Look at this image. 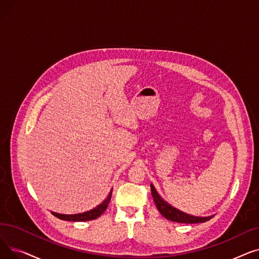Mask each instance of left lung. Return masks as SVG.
<instances>
[{
	"instance_id": "obj_1",
	"label": "left lung",
	"mask_w": 259,
	"mask_h": 259,
	"mask_svg": "<svg viewBox=\"0 0 259 259\" xmlns=\"http://www.w3.org/2000/svg\"><path fill=\"white\" fill-rule=\"evenodd\" d=\"M151 193H152L153 200L155 202V206H156L157 210L159 211V213L171 222L182 223V224H198V223L208 222L209 220L212 219V216H209V217L192 216V215H189L187 213H184L178 209H175L174 207L170 206L168 202H166L158 195L153 185H151Z\"/></svg>"
}]
</instances>
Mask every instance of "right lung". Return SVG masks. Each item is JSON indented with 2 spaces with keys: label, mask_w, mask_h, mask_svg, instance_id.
<instances>
[{
  "label": "right lung",
  "mask_w": 259,
  "mask_h": 259,
  "mask_svg": "<svg viewBox=\"0 0 259 259\" xmlns=\"http://www.w3.org/2000/svg\"><path fill=\"white\" fill-rule=\"evenodd\" d=\"M111 195H112V190L110 191V193H109L108 197L101 203V205H99L97 208H94L88 212H84V213H79V214H73V215H65V214H59V213H56V212H51L54 216L58 217V219L60 220H63V221H69V222H87V221H92V220H95L98 219V217H100L104 211L107 209L109 202H110V199H111Z\"/></svg>",
  "instance_id": "right-lung-1"
}]
</instances>
